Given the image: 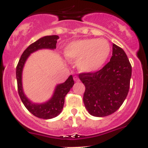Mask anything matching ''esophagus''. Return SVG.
Returning <instances> with one entry per match:
<instances>
[{"label": "esophagus", "instance_id": "1", "mask_svg": "<svg viewBox=\"0 0 148 148\" xmlns=\"http://www.w3.org/2000/svg\"><path fill=\"white\" fill-rule=\"evenodd\" d=\"M73 79H74V81H75V82H79V78H78V76H74L73 77Z\"/></svg>", "mask_w": 148, "mask_h": 148}]
</instances>
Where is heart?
Wrapping results in <instances>:
<instances>
[{"label": "heart", "instance_id": "heart-1", "mask_svg": "<svg viewBox=\"0 0 148 148\" xmlns=\"http://www.w3.org/2000/svg\"><path fill=\"white\" fill-rule=\"evenodd\" d=\"M110 45L106 39L86 38L69 43L64 54L67 60L77 62L83 73H94L104 66L110 54Z\"/></svg>", "mask_w": 148, "mask_h": 148}]
</instances>
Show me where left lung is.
<instances>
[{
    "instance_id": "left-lung-1",
    "label": "left lung",
    "mask_w": 148,
    "mask_h": 148,
    "mask_svg": "<svg viewBox=\"0 0 148 148\" xmlns=\"http://www.w3.org/2000/svg\"><path fill=\"white\" fill-rule=\"evenodd\" d=\"M132 66L125 51L115 44L110 62L94 73H81L85 86L83 101L91 116L104 117L115 113L125 101L131 78Z\"/></svg>"
}]
</instances>
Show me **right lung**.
I'll list each match as a JSON object with an SVG mask.
<instances>
[{
  "instance_id": "1",
  "label": "right lung",
  "mask_w": 148,
  "mask_h": 148,
  "mask_svg": "<svg viewBox=\"0 0 148 148\" xmlns=\"http://www.w3.org/2000/svg\"><path fill=\"white\" fill-rule=\"evenodd\" d=\"M59 38L58 35H49L40 38L33 44H30L24 50L18 61L16 67V78L18 83V94L24 104L30 113L38 118L43 119H50L58 116L62 111L64 104V98L74 84L73 76L69 78L64 83L58 84L56 86L52 97L48 101L43 103H35L27 97L23 92L22 83V73L25 63L29 56L36 51L43 49H55L56 48L57 40Z\"/></svg>"
}]
</instances>
